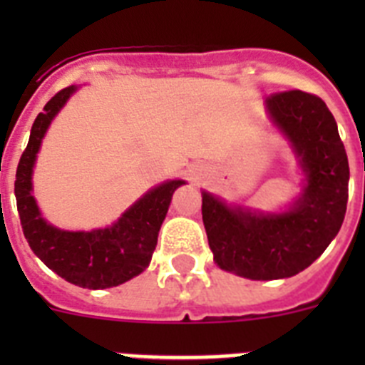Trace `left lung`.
<instances>
[{"label":"left lung","mask_w":365,"mask_h":365,"mask_svg":"<svg viewBox=\"0 0 365 365\" xmlns=\"http://www.w3.org/2000/svg\"><path fill=\"white\" fill-rule=\"evenodd\" d=\"M265 104L305 172L302 195L291 210L263 214L202 192V222L219 269L270 282L307 269L334 240L346 217L349 163L320 96L292 89L274 93Z\"/></svg>","instance_id":"1"}]
</instances>
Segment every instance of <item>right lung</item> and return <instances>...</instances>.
<instances>
[{
  "mask_svg": "<svg viewBox=\"0 0 365 365\" xmlns=\"http://www.w3.org/2000/svg\"><path fill=\"white\" fill-rule=\"evenodd\" d=\"M74 91V86L58 91L32 124L29 144L16 170L14 193L24 235L32 252L66 282L98 291L120 285L146 270L173 192L185 180H168L151 188L113 227L69 232L49 225L31 193L32 168L51 120Z\"/></svg>",
  "mask_w": 365,
  "mask_h": 365,
  "instance_id": "add662e5",
  "label": "right lung"
}]
</instances>
